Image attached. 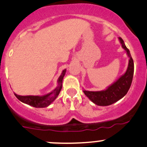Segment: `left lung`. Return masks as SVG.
Listing matches in <instances>:
<instances>
[{
    "instance_id": "8db88e82",
    "label": "left lung",
    "mask_w": 147,
    "mask_h": 147,
    "mask_svg": "<svg viewBox=\"0 0 147 147\" xmlns=\"http://www.w3.org/2000/svg\"><path fill=\"white\" fill-rule=\"evenodd\" d=\"M122 48L125 50L129 58L128 65L125 73L123 74L117 81L108 86L106 89L102 91H90L84 89V94L89 98L90 100L98 106H108L117 102L121 99L128 93L131 86L134 74V63L130 55V51L125 45L121 38H118Z\"/></svg>"
}]
</instances>
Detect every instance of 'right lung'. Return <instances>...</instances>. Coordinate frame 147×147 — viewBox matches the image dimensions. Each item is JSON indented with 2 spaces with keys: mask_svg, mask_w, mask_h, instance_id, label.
<instances>
[{
  "mask_svg": "<svg viewBox=\"0 0 147 147\" xmlns=\"http://www.w3.org/2000/svg\"><path fill=\"white\" fill-rule=\"evenodd\" d=\"M65 72L66 69L62 71L61 75L58 78L57 86L52 91L49 92L47 94L43 95V96H19L17 93H14V96L21 102L32 106V107L36 108L47 107L59 96L61 91V88H62L63 80V77L65 76Z\"/></svg>",
  "mask_w": 147,
  "mask_h": 147,
  "instance_id": "add662e5",
  "label": "right lung"
}]
</instances>
